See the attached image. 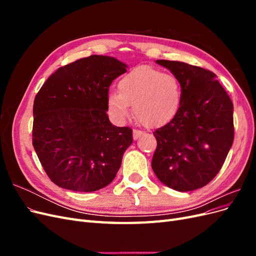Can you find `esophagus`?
<instances>
[{
	"label": "esophagus",
	"instance_id": "obj_1",
	"mask_svg": "<svg viewBox=\"0 0 256 256\" xmlns=\"http://www.w3.org/2000/svg\"><path fill=\"white\" fill-rule=\"evenodd\" d=\"M143 131L141 130H138V129H134V140H138V138H140L141 136H143Z\"/></svg>",
	"mask_w": 256,
	"mask_h": 256
}]
</instances>
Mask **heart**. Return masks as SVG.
<instances>
[{"mask_svg":"<svg viewBox=\"0 0 256 256\" xmlns=\"http://www.w3.org/2000/svg\"><path fill=\"white\" fill-rule=\"evenodd\" d=\"M118 92H110L106 102L114 118L129 115L130 106L145 126L160 127L173 120L182 102V88L172 74L152 66H140L122 76Z\"/></svg>","mask_w":256,"mask_h":256,"instance_id":"obj_1","label":"heart"}]
</instances>
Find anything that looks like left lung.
<instances>
[{
  "instance_id": "1",
  "label": "left lung",
  "mask_w": 256,
  "mask_h": 256,
  "mask_svg": "<svg viewBox=\"0 0 256 256\" xmlns=\"http://www.w3.org/2000/svg\"><path fill=\"white\" fill-rule=\"evenodd\" d=\"M156 63L180 82L182 102L173 120L154 132L152 171L176 191L202 188L219 173L233 144V102L210 70L182 62Z\"/></svg>"
}]
</instances>
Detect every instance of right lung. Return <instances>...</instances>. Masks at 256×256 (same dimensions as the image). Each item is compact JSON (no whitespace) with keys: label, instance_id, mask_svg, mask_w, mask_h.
I'll use <instances>...</instances> for the list:
<instances>
[{"label":"right lung","instance_id":"obj_1","mask_svg":"<svg viewBox=\"0 0 256 256\" xmlns=\"http://www.w3.org/2000/svg\"><path fill=\"white\" fill-rule=\"evenodd\" d=\"M127 65L111 56L80 58L52 74L34 100L33 146L60 188L92 192L116 176L132 130L112 125L109 88Z\"/></svg>","mask_w":256,"mask_h":256}]
</instances>
